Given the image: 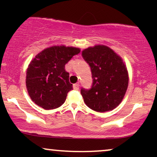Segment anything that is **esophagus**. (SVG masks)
I'll list each match as a JSON object with an SVG mask.
<instances>
[{
	"label": "esophagus",
	"mask_w": 157,
	"mask_h": 157,
	"mask_svg": "<svg viewBox=\"0 0 157 157\" xmlns=\"http://www.w3.org/2000/svg\"><path fill=\"white\" fill-rule=\"evenodd\" d=\"M79 86H80V84H79V83H75V84H74V85H73L74 89H75V90L79 89Z\"/></svg>",
	"instance_id": "esophagus-1"
}]
</instances>
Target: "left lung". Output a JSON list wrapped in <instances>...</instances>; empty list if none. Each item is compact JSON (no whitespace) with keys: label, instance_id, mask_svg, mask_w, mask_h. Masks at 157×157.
<instances>
[{"label":"left lung","instance_id":"obj_1","mask_svg":"<svg viewBox=\"0 0 157 157\" xmlns=\"http://www.w3.org/2000/svg\"><path fill=\"white\" fill-rule=\"evenodd\" d=\"M82 56L91 68L93 79L91 89L80 90L85 103L97 112L117 107L128 86V74L121 57L104 45L86 48Z\"/></svg>","mask_w":157,"mask_h":157}]
</instances>
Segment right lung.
I'll return each mask as SVG.
<instances>
[{"label": "right lung", "mask_w": 157, "mask_h": 157, "mask_svg": "<svg viewBox=\"0 0 157 157\" xmlns=\"http://www.w3.org/2000/svg\"><path fill=\"white\" fill-rule=\"evenodd\" d=\"M76 47L54 46L35 56L26 71V84L29 95L36 105L46 110L60 107L72 90L69 74L65 65L80 53Z\"/></svg>", "instance_id": "add662e5"}]
</instances>
